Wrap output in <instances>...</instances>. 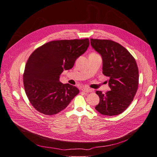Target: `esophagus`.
Masks as SVG:
<instances>
[{"instance_id":"1","label":"esophagus","mask_w":157,"mask_h":157,"mask_svg":"<svg viewBox=\"0 0 157 157\" xmlns=\"http://www.w3.org/2000/svg\"><path fill=\"white\" fill-rule=\"evenodd\" d=\"M82 90L83 91V92H86V93H89V92H92V91H93L92 89L88 88V87H83V88L82 89Z\"/></svg>"}]
</instances>
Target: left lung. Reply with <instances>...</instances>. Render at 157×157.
Instances as JSON below:
<instances>
[{
	"mask_svg": "<svg viewBox=\"0 0 157 157\" xmlns=\"http://www.w3.org/2000/svg\"><path fill=\"white\" fill-rule=\"evenodd\" d=\"M91 45L102 57L103 74L109 78L110 91H96L100 103L96 110L105 116L121 114L133 100L138 86V69L125 47L112 40L90 39Z\"/></svg>",
	"mask_w": 157,
	"mask_h": 157,
	"instance_id": "obj_1",
	"label": "left lung"
}]
</instances>
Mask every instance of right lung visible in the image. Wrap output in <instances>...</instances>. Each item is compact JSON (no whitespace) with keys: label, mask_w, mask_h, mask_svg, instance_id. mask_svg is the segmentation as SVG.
<instances>
[{"label":"right lung","mask_w":157,"mask_h":157,"mask_svg":"<svg viewBox=\"0 0 157 157\" xmlns=\"http://www.w3.org/2000/svg\"><path fill=\"white\" fill-rule=\"evenodd\" d=\"M88 39L57 40L36 49L29 57L23 74L25 93L36 110L45 115L57 114L79 94L77 87L59 82L89 47Z\"/></svg>","instance_id":"right-lung-1"}]
</instances>
